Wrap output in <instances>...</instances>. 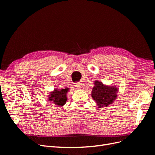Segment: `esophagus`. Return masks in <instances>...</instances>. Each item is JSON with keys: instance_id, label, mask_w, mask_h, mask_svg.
I'll use <instances>...</instances> for the list:
<instances>
[{"instance_id": "esophagus-1", "label": "esophagus", "mask_w": 155, "mask_h": 155, "mask_svg": "<svg viewBox=\"0 0 155 155\" xmlns=\"http://www.w3.org/2000/svg\"><path fill=\"white\" fill-rule=\"evenodd\" d=\"M75 86L77 88H81L82 87V83H80V82H76V83H75Z\"/></svg>"}]
</instances>
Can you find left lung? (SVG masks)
<instances>
[{
    "mask_svg": "<svg viewBox=\"0 0 155 155\" xmlns=\"http://www.w3.org/2000/svg\"><path fill=\"white\" fill-rule=\"evenodd\" d=\"M94 84L95 86L92 88L91 95L99 108L102 106H108L116 99L117 96L116 87L105 86L99 81H95Z\"/></svg>",
    "mask_w": 155,
    "mask_h": 155,
    "instance_id": "obj_1",
    "label": "left lung"
}]
</instances>
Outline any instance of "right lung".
<instances>
[{
  "instance_id": "right-lung-1",
  "label": "right lung",
  "mask_w": 155,
  "mask_h": 155,
  "mask_svg": "<svg viewBox=\"0 0 155 155\" xmlns=\"http://www.w3.org/2000/svg\"><path fill=\"white\" fill-rule=\"evenodd\" d=\"M68 90V88L61 89V90L56 89L53 92H51L49 100L57 106H62L67 101V92Z\"/></svg>"
}]
</instances>
